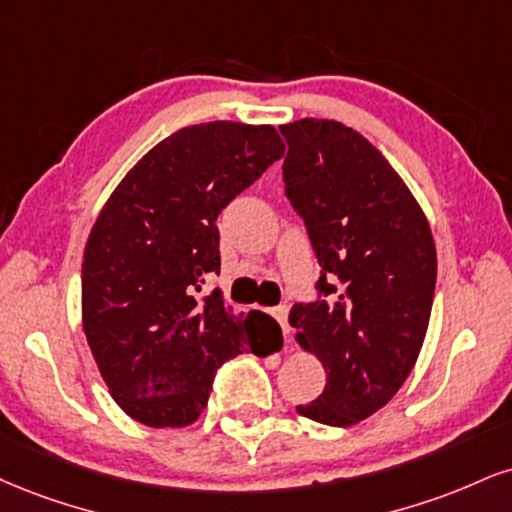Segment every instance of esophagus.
<instances>
[{"label": "esophagus", "mask_w": 512, "mask_h": 512, "mask_svg": "<svg viewBox=\"0 0 512 512\" xmlns=\"http://www.w3.org/2000/svg\"><path fill=\"white\" fill-rule=\"evenodd\" d=\"M272 315H274L276 322L281 324L283 334L288 336V331H291V326H288V307H286V305H279V307H274V310H272Z\"/></svg>", "instance_id": "1"}]
</instances>
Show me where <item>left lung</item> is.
I'll return each mask as SVG.
<instances>
[{
    "label": "left lung",
    "mask_w": 512,
    "mask_h": 512,
    "mask_svg": "<svg viewBox=\"0 0 512 512\" xmlns=\"http://www.w3.org/2000/svg\"><path fill=\"white\" fill-rule=\"evenodd\" d=\"M286 195L315 248L322 298L293 305L300 348L326 386L298 415L350 427L384 408L415 367L436 286V248L415 195L386 157L329 119L279 126Z\"/></svg>",
    "instance_id": "1"
}]
</instances>
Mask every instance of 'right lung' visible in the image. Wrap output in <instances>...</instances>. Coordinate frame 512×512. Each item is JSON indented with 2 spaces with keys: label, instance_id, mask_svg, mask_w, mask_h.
<instances>
[{
  "label": "right lung",
  "instance_id": "obj_1",
  "mask_svg": "<svg viewBox=\"0 0 512 512\" xmlns=\"http://www.w3.org/2000/svg\"><path fill=\"white\" fill-rule=\"evenodd\" d=\"M274 126L209 121L152 147L104 202L83 255V331L104 384L133 420L188 427L217 369L272 348L279 324L233 315L219 291L217 217L283 157Z\"/></svg>",
  "mask_w": 512,
  "mask_h": 512
}]
</instances>
